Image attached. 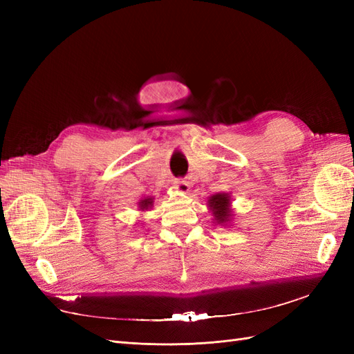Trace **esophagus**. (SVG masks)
I'll return each instance as SVG.
<instances>
[{"instance_id": "1", "label": "esophagus", "mask_w": 354, "mask_h": 354, "mask_svg": "<svg viewBox=\"0 0 354 354\" xmlns=\"http://www.w3.org/2000/svg\"><path fill=\"white\" fill-rule=\"evenodd\" d=\"M174 187L181 192V194H186V192L189 190V183L186 180H181V178H176L174 180Z\"/></svg>"}]
</instances>
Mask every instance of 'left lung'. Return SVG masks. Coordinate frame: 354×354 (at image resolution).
Here are the masks:
<instances>
[{"label":"left lung","instance_id":"obj_1","mask_svg":"<svg viewBox=\"0 0 354 354\" xmlns=\"http://www.w3.org/2000/svg\"><path fill=\"white\" fill-rule=\"evenodd\" d=\"M208 207L212 211L214 220L217 224H226L230 221V196L229 194H216L208 199Z\"/></svg>","mask_w":354,"mask_h":354}]
</instances>
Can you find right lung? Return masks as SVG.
Returning a JSON list of instances; mask_svg holds the SVG:
<instances>
[{"mask_svg":"<svg viewBox=\"0 0 354 354\" xmlns=\"http://www.w3.org/2000/svg\"><path fill=\"white\" fill-rule=\"evenodd\" d=\"M152 205H153V198H146V199H142L140 202H138V208H140L142 211H147Z\"/></svg>","mask_w":354,"mask_h":354,"instance_id":"1","label":"right lung"}]
</instances>
